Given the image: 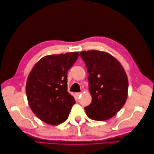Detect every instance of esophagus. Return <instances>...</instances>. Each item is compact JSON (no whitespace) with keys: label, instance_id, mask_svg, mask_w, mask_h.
<instances>
[{"label":"esophagus","instance_id":"obj_1","mask_svg":"<svg viewBox=\"0 0 154 154\" xmlns=\"http://www.w3.org/2000/svg\"><path fill=\"white\" fill-rule=\"evenodd\" d=\"M81 93H76L75 94V97H76L77 99H79V97L81 96Z\"/></svg>","mask_w":154,"mask_h":154}]
</instances>
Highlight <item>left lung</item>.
Instances as JSON below:
<instances>
[{
	"label": "left lung",
	"mask_w": 154,
	"mask_h": 154,
	"mask_svg": "<svg viewBox=\"0 0 154 154\" xmlns=\"http://www.w3.org/2000/svg\"><path fill=\"white\" fill-rule=\"evenodd\" d=\"M89 73L92 101L85 108L94 120L103 121L114 116L125 104L128 81L122 65L112 55L97 50L79 54Z\"/></svg>",
	"instance_id": "left-lung-1"
}]
</instances>
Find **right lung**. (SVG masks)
Returning <instances> with one entry per match:
<instances>
[{
    "mask_svg": "<svg viewBox=\"0 0 154 154\" xmlns=\"http://www.w3.org/2000/svg\"><path fill=\"white\" fill-rule=\"evenodd\" d=\"M78 57V52L47 55L29 74L26 86L29 106L44 122L57 125L68 118L75 100L67 91V71Z\"/></svg>",
    "mask_w": 154,
    "mask_h": 154,
    "instance_id": "obj_1",
    "label": "right lung"
}]
</instances>
